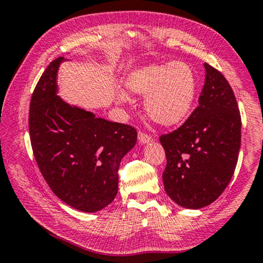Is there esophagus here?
Listing matches in <instances>:
<instances>
[{
	"label": "esophagus",
	"mask_w": 263,
	"mask_h": 263,
	"mask_svg": "<svg viewBox=\"0 0 263 263\" xmlns=\"http://www.w3.org/2000/svg\"><path fill=\"white\" fill-rule=\"evenodd\" d=\"M138 139H139V143L147 144V143H150L151 140H152V137L148 135V133H146V132L139 131L138 132Z\"/></svg>",
	"instance_id": "1"
}]
</instances>
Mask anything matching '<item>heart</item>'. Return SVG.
<instances>
[{"label":"heart","mask_w":263,"mask_h":263,"mask_svg":"<svg viewBox=\"0 0 263 263\" xmlns=\"http://www.w3.org/2000/svg\"><path fill=\"white\" fill-rule=\"evenodd\" d=\"M126 86L133 93L146 96L145 108L148 117L164 126L185 120L197 96L195 73L184 62L144 66L128 76ZM118 101L125 103L126 96L120 94Z\"/></svg>","instance_id":"1"}]
</instances>
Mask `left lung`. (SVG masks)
I'll return each instance as SVG.
<instances>
[{"label": "left lung", "instance_id": "8db88e82", "mask_svg": "<svg viewBox=\"0 0 263 263\" xmlns=\"http://www.w3.org/2000/svg\"><path fill=\"white\" fill-rule=\"evenodd\" d=\"M205 84L182 126L159 137L165 150L164 189L172 201L199 209L221 196L232 179L241 146V115L224 76L209 64Z\"/></svg>", "mask_w": 263, "mask_h": 263}]
</instances>
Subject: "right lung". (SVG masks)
<instances>
[{"label":"right lung","instance_id":"obj_1","mask_svg":"<svg viewBox=\"0 0 263 263\" xmlns=\"http://www.w3.org/2000/svg\"><path fill=\"white\" fill-rule=\"evenodd\" d=\"M64 57L48 65L30 99L29 136L45 181L66 204L85 213L108 205L118 193L121 158L135 146L131 125L96 118L57 96Z\"/></svg>","mask_w":263,"mask_h":263}]
</instances>
